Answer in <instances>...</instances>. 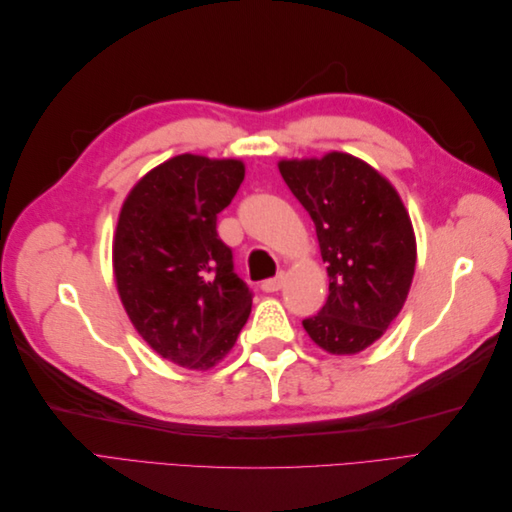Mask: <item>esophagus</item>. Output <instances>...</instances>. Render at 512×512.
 I'll use <instances>...</instances> for the list:
<instances>
[{
  "label": "esophagus",
  "mask_w": 512,
  "mask_h": 512,
  "mask_svg": "<svg viewBox=\"0 0 512 512\" xmlns=\"http://www.w3.org/2000/svg\"><path fill=\"white\" fill-rule=\"evenodd\" d=\"M282 286H284V273L271 277V280H265V282H262L260 288L265 290V292H277Z\"/></svg>",
  "instance_id": "34e87169"
}]
</instances>
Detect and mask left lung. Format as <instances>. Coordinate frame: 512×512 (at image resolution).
I'll return each mask as SVG.
<instances>
[{"label": "left lung", "mask_w": 512, "mask_h": 512, "mask_svg": "<svg viewBox=\"0 0 512 512\" xmlns=\"http://www.w3.org/2000/svg\"><path fill=\"white\" fill-rule=\"evenodd\" d=\"M280 173L314 220L329 273V299L303 327L331 354L361 352L406 303L416 265L408 211L378 170L348 153L282 160Z\"/></svg>", "instance_id": "1"}]
</instances>
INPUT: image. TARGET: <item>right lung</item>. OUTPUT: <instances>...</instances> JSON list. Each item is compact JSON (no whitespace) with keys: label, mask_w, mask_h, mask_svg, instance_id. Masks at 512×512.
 <instances>
[{"label":"right lung","mask_w":512,"mask_h":512,"mask_svg":"<svg viewBox=\"0 0 512 512\" xmlns=\"http://www.w3.org/2000/svg\"><path fill=\"white\" fill-rule=\"evenodd\" d=\"M245 177L239 160L170 158L138 181L113 241L115 282L145 342L164 359L209 369L235 346L252 290L218 235V213Z\"/></svg>","instance_id":"add662e5"}]
</instances>
